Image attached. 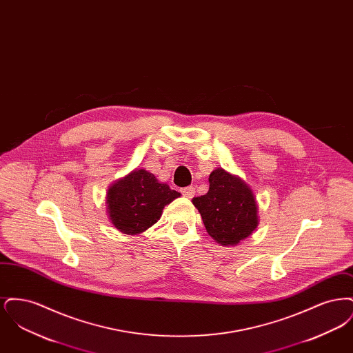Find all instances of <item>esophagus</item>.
<instances>
[{"instance_id": "1", "label": "esophagus", "mask_w": 353, "mask_h": 353, "mask_svg": "<svg viewBox=\"0 0 353 353\" xmlns=\"http://www.w3.org/2000/svg\"><path fill=\"white\" fill-rule=\"evenodd\" d=\"M181 193H183V196L186 197V199H192L194 196V193H196V189L193 186H186L184 189H181Z\"/></svg>"}]
</instances>
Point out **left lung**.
Masks as SVG:
<instances>
[{"instance_id": "left-lung-1", "label": "left lung", "mask_w": 353, "mask_h": 353, "mask_svg": "<svg viewBox=\"0 0 353 353\" xmlns=\"http://www.w3.org/2000/svg\"><path fill=\"white\" fill-rule=\"evenodd\" d=\"M192 202L208 234L222 246L238 245L258 226V206L250 186L225 169H214L208 193Z\"/></svg>"}]
</instances>
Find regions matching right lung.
<instances>
[{
    "instance_id": "obj_1",
    "label": "right lung",
    "mask_w": 353,
    "mask_h": 353,
    "mask_svg": "<svg viewBox=\"0 0 353 353\" xmlns=\"http://www.w3.org/2000/svg\"><path fill=\"white\" fill-rule=\"evenodd\" d=\"M180 196L153 173L134 169L108 188L107 213L123 234H140L157 222L165 205Z\"/></svg>"
}]
</instances>
